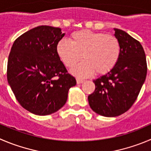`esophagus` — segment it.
<instances>
[{"mask_svg": "<svg viewBox=\"0 0 151 151\" xmlns=\"http://www.w3.org/2000/svg\"><path fill=\"white\" fill-rule=\"evenodd\" d=\"M84 80L82 79L81 78H76V81H77V84H81V83L84 82Z\"/></svg>", "mask_w": 151, "mask_h": 151, "instance_id": "esophagus-1", "label": "esophagus"}]
</instances>
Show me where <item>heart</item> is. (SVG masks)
Wrapping results in <instances>:
<instances>
[{"label": "heart", "instance_id": "obj_1", "mask_svg": "<svg viewBox=\"0 0 151 151\" xmlns=\"http://www.w3.org/2000/svg\"><path fill=\"white\" fill-rule=\"evenodd\" d=\"M58 58L68 68L74 67L81 60L84 61L73 69L72 73L78 76H89L96 72L106 74L117 64L121 55V45L116 36L81 30L71 34L70 41L62 39L56 46Z\"/></svg>", "mask_w": 151, "mask_h": 151}]
</instances>
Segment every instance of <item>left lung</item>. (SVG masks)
I'll return each mask as SVG.
<instances>
[{
    "instance_id": "1",
    "label": "left lung",
    "mask_w": 151,
    "mask_h": 151,
    "mask_svg": "<svg viewBox=\"0 0 151 151\" xmlns=\"http://www.w3.org/2000/svg\"><path fill=\"white\" fill-rule=\"evenodd\" d=\"M115 36L121 45V55L110 72L94 80L95 91L88 96L92 110L107 117L123 114L134 104L145 81L147 61L139 41L119 29Z\"/></svg>"
}]
</instances>
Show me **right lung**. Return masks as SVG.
I'll use <instances>...</instances> for the list:
<instances>
[{
	"label": "right lung",
	"mask_w": 151,
	"mask_h": 151,
	"mask_svg": "<svg viewBox=\"0 0 151 151\" xmlns=\"http://www.w3.org/2000/svg\"><path fill=\"white\" fill-rule=\"evenodd\" d=\"M61 28L35 27L13 43L7 63V80L19 104L38 116L55 113L67 102L76 80L56 52L64 37Z\"/></svg>",
	"instance_id": "1"
}]
</instances>
